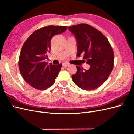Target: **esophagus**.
Instances as JSON below:
<instances>
[{"label": "esophagus", "instance_id": "esophagus-1", "mask_svg": "<svg viewBox=\"0 0 134 134\" xmlns=\"http://www.w3.org/2000/svg\"><path fill=\"white\" fill-rule=\"evenodd\" d=\"M69 64L68 63H63V66H64V67H66V66H68L69 65Z\"/></svg>", "mask_w": 134, "mask_h": 134}]
</instances>
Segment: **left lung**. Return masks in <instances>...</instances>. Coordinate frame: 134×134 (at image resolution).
Returning a JSON list of instances; mask_svg holds the SVG:
<instances>
[{"mask_svg":"<svg viewBox=\"0 0 134 134\" xmlns=\"http://www.w3.org/2000/svg\"><path fill=\"white\" fill-rule=\"evenodd\" d=\"M69 30L76 39V56L83 54L90 65L88 70L76 66L77 71L71 76L72 81L82 90H96L106 82L113 68L114 53L111 44L99 31L88 24L72 26Z\"/></svg>","mask_w":134,"mask_h":134,"instance_id":"1","label":"left lung"}]
</instances>
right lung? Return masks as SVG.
Masks as SVG:
<instances>
[{
    "label": "right lung",
    "instance_id": "1",
    "mask_svg": "<svg viewBox=\"0 0 134 134\" xmlns=\"http://www.w3.org/2000/svg\"><path fill=\"white\" fill-rule=\"evenodd\" d=\"M67 30L66 26H48L36 30L23 43L18 61L23 79L38 90L50 88L55 82L62 64H47L44 60L51 49V40Z\"/></svg>",
    "mask_w": 134,
    "mask_h": 134
}]
</instances>
